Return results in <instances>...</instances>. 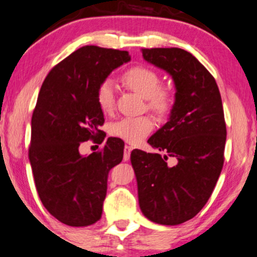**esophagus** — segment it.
Returning <instances> with one entry per match:
<instances>
[{
    "instance_id": "1",
    "label": "esophagus",
    "mask_w": 257,
    "mask_h": 257,
    "mask_svg": "<svg viewBox=\"0 0 257 257\" xmlns=\"http://www.w3.org/2000/svg\"><path fill=\"white\" fill-rule=\"evenodd\" d=\"M131 151H132V148L130 147V146L126 145L125 148H123V161L125 162L130 161V157H131Z\"/></svg>"
}]
</instances>
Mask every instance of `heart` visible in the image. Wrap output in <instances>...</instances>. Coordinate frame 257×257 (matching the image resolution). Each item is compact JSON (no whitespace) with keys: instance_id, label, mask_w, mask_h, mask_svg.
<instances>
[{"instance_id":"1","label":"heart","mask_w":257,"mask_h":257,"mask_svg":"<svg viewBox=\"0 0 257 257\" xmlns=\"http://www.w3.org/2000/svg\"><path fill=\"white\" fill-rule=\"evenodd\" d=\"M122 82L135 93L147 99L148 107L158 114H165L172 107V95L169 90L161 88V78L156 71L145 66L132 67L123 73ZM96 103L104 114H109L114 107V90L109 81L103 82L96 89ZM152 130L153 121L147 116H140L115 121L110 125L109 132L112 136L135 145L148 136Z\"/></svg>"}]
</instances>
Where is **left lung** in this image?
I'll list each match as a JSON object with an SVG mask.
<instances>
[{"mask_svg": "<svg viewBox=\"0 0 257 257\" xmlns=\"http://www.w3.org/2000/svg\"><path fill=\"white\" fill-rule=\"evenodd\" d=\"M142 56L172 76L176 92L168 122L148 140L164 156L131 153L140 208L154 223L181 224L203 208L222 172L227 140L222 98L216 79L190 52L142 49ZM169 156L177 159L174 167L167 165Z\"/></svg>", "mask_w": 257, "mask_h": 257, "instance_id": "8db88e82", "label": "left lung"}]
</instances>
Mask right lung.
<instances>
[{
    "instance_id": "add662e5",
    "label": "right lung",
    "mask_w": 257,
    "mask_h": 257,
    "mask_svg": "<svg viewBox=\"0 0 257 257\" xmlns=\"http://www.w3.org/2000/svg\"><path fill=\"white\" fill-rule=\"evenodd\" d=\"M130 60L127 51L83 46L57 63L41 85L29 161L41 202L63 224L87 227L100 219L107 175L122 161L123 142L109 137L103 150L89 156H82L79 146L103 142L96 89Z\"/></svg>"
}]
</instances>
